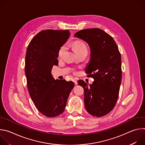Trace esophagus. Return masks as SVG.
Instances as JSON below:
<instances>
[{"instance_id": "1", "label": "esophagus", "mask_w": 145, "mask_h": 145, "mask_svg": "<svg viewBox=\"0 0 145 145\" xmlns=\"http://www.w3.org/2000/svg\"><path fill=\"white\" fill-rule=\"evenodd\" d=\"M73 81L74 82V83L75 85H77V80H76V78H73Z\"/></svg>"}]
</instances>
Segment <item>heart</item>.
<instances>
[{"mask_svg": "<svg viewBox=\"0 0 145 145\" xmlns=\"http://www.w3.org/2000/svg\"><path fill=\"white\" fill-rule=\"evenodd\" d=\"M73 47L76 53L83 50H87L86 45L83 42H80V41H75V42H73ZM65 50H66V46L63 45V46H61L58 52V56L61 57L64 54Z\"/></svg>", "mask_w": 145, "mask_h": 145, "instance_id": "obj_1", "label": "heart"}]
</instances>
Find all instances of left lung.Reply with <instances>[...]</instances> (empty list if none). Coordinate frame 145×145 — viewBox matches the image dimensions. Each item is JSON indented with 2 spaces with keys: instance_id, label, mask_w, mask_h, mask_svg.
Returning <instances> with one entry per match:
<instances>
[{
  "instance_id": "8db88e82",
  "label": "left lung",
  "mask_w": 145,
  "mask_h": 145,
  "mask_svg": "<svg viewBox=\"0 0 145 145\" xmlns=\"http://www.w3.org/2000/svg\"><path fill=\"white\" fill-rule=\"evenodd\" d=\"M74 37L84 40L91 50V59L86 69L95 81L88 86L80 80L84 89V105L92 116L108 114L117 101L121 80V56L113 38L98 28L80 30Z\"/></svg>"
}]
</instances>
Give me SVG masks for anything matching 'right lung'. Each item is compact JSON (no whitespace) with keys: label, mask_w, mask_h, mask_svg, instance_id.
Returning <instances> with one entry per match:
<instances>
[{"label":"right lung","mask_w":145,"mask_h":145,"mask_svg":"<svg viewBox=\"0 0 145 145\" xmlns=\"http://www.w3.org/2000/svg\"><path fill=\"white\" fill-rule=\"evenodd\" d=\"M70 35L69 30H45L30 41L25 57V74L29 95L38 110L52 118L63 114L74 82L54 80L53 65H57L58 52Z\"/></svg>","instance_id":"1"}]
</instances>
